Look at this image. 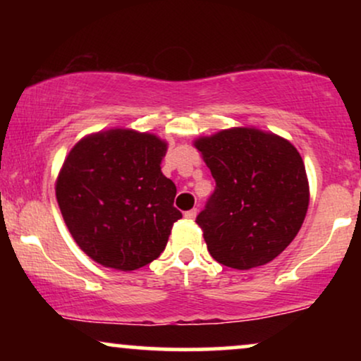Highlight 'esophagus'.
I'll return each mask as SVG.
<instances>
[{"label":"esophagus","mask_w":361,"mask_h":361,"mask_svg":"<svg viewBox=\"0 0 361 361\" xmlns=\"http://www.w3.org/2000/svg\"><path fill=\"white\" fill-rule=\"evenodd\" d=\"M184 216L187 220H194L195 216H197V209H192V210H187L185 214H184Z\"/></svg>","instance_id":"34e87169"}]
</instances>
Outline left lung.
<instances>
[{
	"label": "left lung",
	"instance_id": "8db88e82",
	"mask_svg": "<svg viewBox=\"0 0 361 361\" xmlns=\"http://www.w3.org/2000/svg\"><path fill=\"white\" fill-rule=\"evenodd\" d=\"M194 145L216 184L195 220L212 258L233 269L273 261L307 214L309 182L298 149L256 128H231Z\"/></svg>",
	"mask_w": 361,
	"mask_h": 361
}]
</instances>
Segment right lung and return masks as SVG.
Here are the masks:
<instances>
[{"instance_id": "right-lung-1", "label": "right lung", "mask_w": 361, "mask_h": 361, "mask_svg": "<svg viewBox=\"0 0 361 361\" xmlns=\"http://www.w3.org/2000/svg\"><path fill=\"white\" fill-rule=\"evenodd\" d=\"M166 151L149 133L108 130L68 152L56 197L75 243L98 264L135 271L164 251L182 219L176 184L161 172Z\"/></svg>"}]
</instances>
